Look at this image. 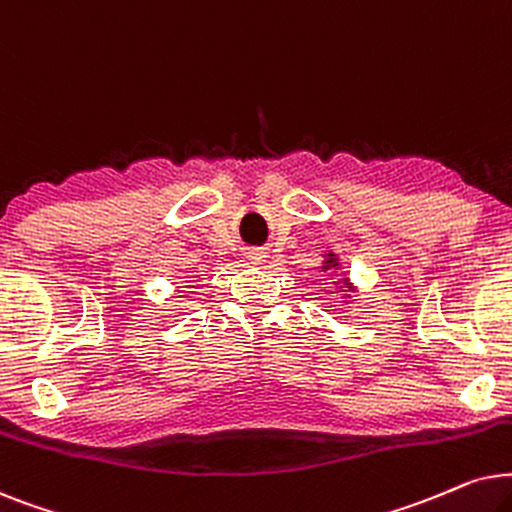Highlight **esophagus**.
Masks as SVG:
<instances>
[{"mask_svg":"<svg viewBox=\"0 0 512 512\" xmlns=\"http://www.w3.org/2000/svg\"><path fill=\"white\" fill-rule=\"evenodd\" d=\"M245 260H248V264H264L267 255H264L262 250H248L245 252Z\"/></svg>","mask_w":512,"mask_h":512,"instance_id":"1","label":"esophagus"}]
</instances>
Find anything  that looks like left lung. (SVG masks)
<instances>
[{"label":"left lung","instance_id":"obj_1","mask_svg":"<svg viewBox=\"0 0 512 512\" xmlns=\"http://www.w3.org/2000/svg\"><path fill=\"white\" fill-rule=\"evenodd\" d=\"M337 267H339L337 255H335V252H327V255H325V262H323V267H320V269H323V271H330V269H337ZM342 283L346 285V288H351L349 278H342ZM349 297H351V295H349Z\"/></svg>","mask_w":512,"mask_h":512}]
</instances>
